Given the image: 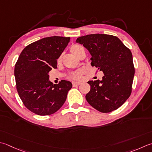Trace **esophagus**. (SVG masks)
I'll return each instance as SVG.
<instances>
[{
	"mask_svg": "<svg viewBox=\"0 0 152 152\" xmlns=\"http://www.w3.org/2000/svg\"><path fill=\"white\" fill-rule=\"evenodd\" d=\"M80 84V82H72L73 87H75V86H79Z\"/></svg>",
	"mask_w": 152,
	"mask_h": 152,
	"instance_id": "esophagus-1",
	"label": "esophagus"
}]
</instances>
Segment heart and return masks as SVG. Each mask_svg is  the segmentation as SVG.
I'll return each mask as SVG.
<instances>
[{
  "instance_id": "1",
  "label": "heart",
  "mask_w": 152,
  "mask_h": 152,
  "mask_svg": "<svg viewBox=\"0 0 152 152\" xmlns=\"http://www.w3.org/2000/svg\"><path fill=\"white\" fill-rule=\"evenodd\" d=\"M84 48L81 46L79 45H74L72 47L70 48V52L74 54L75 56H76L77 57H80V55H81L82 52L84 50ZM58 63H61V56H59L58 60H57ZM84 69H79L78 70L75 71V72H73L70 76V78H72L73 80H78L82 79V74H84Z\"/></svg>"
}]
</instances>
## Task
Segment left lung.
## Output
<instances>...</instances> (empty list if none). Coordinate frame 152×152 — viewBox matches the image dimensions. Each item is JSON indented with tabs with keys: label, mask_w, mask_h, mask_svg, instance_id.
Here are the masks:
<instances>
[{
	"label": "left lung",
	"mask_w": 152,
	"mask_h": 152,
	"mask_svg": "<svg viewBox=\"0 0 152 152\" xmlns=\"http://www.w3.org/2000/svg\"><path fill=\"white\" fill-rule=\"evenodd\" d=\"M91 55L92 66L103 71L102 81H89L90 91L86 94L88 103L102 113L117 109L131 94L135 69L130 50L117 37L107 34H90L80 37Z\"/></svg>",
	"instance_id": "1"
}]
</instances>
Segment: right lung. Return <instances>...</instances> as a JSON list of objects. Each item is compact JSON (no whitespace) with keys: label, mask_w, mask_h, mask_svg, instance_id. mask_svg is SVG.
Wrapping results in <instances>:
<instances>
[{"label":"right lung","mask_w":152,"mask_h":152,"mask_svg":"<svg viewBox=\"0 0 152 152\" xmlns=\"http://www.w3.org/2000/svg\"><path fill=\"white\" fill-rule=\"evenodd\" d=\"M70 37L53 36L26 46L14 67L16 89L23 105L38 115L55 113L63 105L72 83L62 80L58 84L49 81V72L57 68L58 58Z\"/></svg>","instance_id":"obj_1"}]
</instances>
